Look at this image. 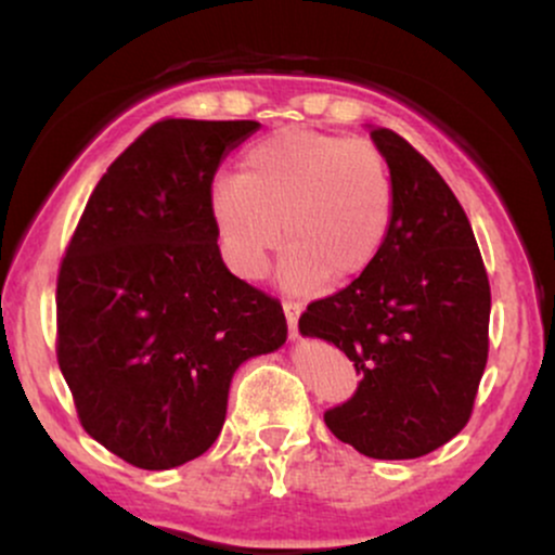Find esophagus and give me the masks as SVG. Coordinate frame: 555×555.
<instances>
[{"instance_id": "obj_1", "label": "esophagus", "mask_w": 555, "mask_h": 555, "mask_svg": "<svg viewBox=\"0 0 555 555\" xmlns=\"http://www.w3.org/2000/svg\"><path fill=\"white\" fill-rule=\"evenodd\" d=\"M299 313H302V305L295 302V299H284V315H286V326H289V336H297Z\"/></svg>"}]
</instances>
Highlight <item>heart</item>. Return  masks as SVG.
<instances>
[{"label": "heart", "mask_w": 555, "mask_h": 555, "mask_svg": "<svg viewBox=\"0 0 555 555\" xmlns=\"http://www.w3.org/2000/svg\"><path fill=\"white\" fill-rule=\"evenodd\" d=\"M393 201L391 164L373 140L284 130L250 145L237 177L214 184L211 211L234 271L260 279L282 240V279L305 292L371 269L386 245Z\"/></svg>", "instance_id": "heart-1"}]
</instances>
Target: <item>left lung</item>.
Here are the masks:
<instances>
[{"label": "left lung", "instance_id": "obj_1", "mask_svg": "<svg viewBox=\"0 0 555 555\" xmlns=\"http://www.w3.org/2000/svg\"><path fill=\"white\" fill-rule=\"evenodd\" d=\"M371 138L393 171V219L362 276L315 299L299 331L341 349L358 391L326 410L328 430L373 460H417L473 415L488 362L490 284L462 203L388 127Z\"/></svg>", "mask_w": 555, "mask_h": 555}]
</instances>
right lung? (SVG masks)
<instances>
[{
    "label": "right lung",
    "mask_w": 555,
    "mask_h": 555,
    "mask_svg": "<svg viewBox=\"0 0 555 555\" xmlns=\"http://www.w3.org/2000/svg\"><path fill=\"white\" fill-rule=\"evenodd\" d=\"M258 127L158 119L95 184L60 263V371L88 436L132 467L211 449L234 371L286 339L282 302L216 245V169Z\"/></svg>",
    "instance_id": "obj_1"
}]
</instances>
